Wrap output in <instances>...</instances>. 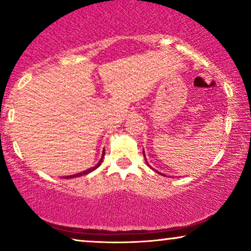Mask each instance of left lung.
<instances>
[{
    "label": "left lung",
    "mask_w": 251,
    "mask_h": 251,
    "mask_svg": "<svg viewBox=\"0 0 251 251\" xmlns=\"http://www.w3.org/2000/svg\"><path fill=\"white\" fill-rule=\"evenodd\" d=\"M143 154H144V157H145V161H146V164H147V166H149V167L151 168V169H153V168L151 167L150 164H149V162H147V160H146V156H145V152H144V151H143ZM156 173H159V171H156ZM159 174H160V173H159ZM161 175H163V174H161ZM163 176H166V175H163ZM166 177H167V176H166Z\"/></svg>",
    "instance_id": "obj_1"
}]
</instances>
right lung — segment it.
Instances as JSON below:
<instances>
[{
	"mask_svg": "<svg viewBox=\"0 0 251 251\" xmlns=\"http://www.w3.org/2000/svg\"><path fill=\"white\" fill-rule=\"evenodd\" d=\"M104 155H105V150L102 151V154H101V159L99 160V162L96 164L95 167H92V168H90V169H87V170H84V171H82V173H80V174H76V175H72V176H66V178H74V177H81V176H83V175H88L89 173H91V171H94V170H96L97 169V168L100 166L101 164V162H102V159H104Z\"/></svg>",
	"mask_w": 251,
	"mask_h": 251,
	"instance_id": "right-lung-1",
	"label": "right lung"
}]
</instances>
